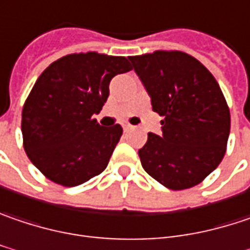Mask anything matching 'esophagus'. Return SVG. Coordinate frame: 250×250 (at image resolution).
<instances>
[{"label":"esophagus","mask_w":250,"mask_h":250,"mask_svg":"<svg viewBox=\"0 0 250 250\" xmlns=\"http://www.w3.org/2000/svg\"><path fill=\"white\" fill-rule=\"evenodd\" d=\"M131 128H133V125H128V123H125V125H123V130H125V131H128V130H131Z\"/></svg>","instance_id":"esophagus-1"}]
</instances>
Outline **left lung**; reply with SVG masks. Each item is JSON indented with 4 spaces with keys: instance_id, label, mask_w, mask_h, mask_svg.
Masks as SVG:
<instances>
[{
    "instance_id": "obj_1",
    "label": "left lung",
    "mask_w": 250,
    "mask_h": 250,
    "mask_svg": "<svg viewBox=\"0 0 250 250\" xmlns=\"http://www.w3.org/2000/svg\"><path fill=\"white\" fill-rule=\"evenodd\" d=\"M163 116V134L148 133L139 150L143 168L164 187L181 191L202 183L227 153L230 113L212 73L181 51L128 58Z\"/></svg>"
}]
</instances>
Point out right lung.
<instances>
[{
    "label": "right lung",
    "mask_w": 250,
    "mask_h": 250,
    "mask_svg": "<svg viewBox=\"0 0 250 250\" xmlns=\"http://www.w3.org/2000/svg\"><path fill=\"white\" fill-rule=\"evenodd\" d=\"M125 56L70 53L46 67L22 107L23 150L52 183L76 187L109 164L123 134L120 125L93 119L109 97L110 81L131 70Z\"/></svg>",
    "instance_id": "right-lung-1"
}]
</instances>
